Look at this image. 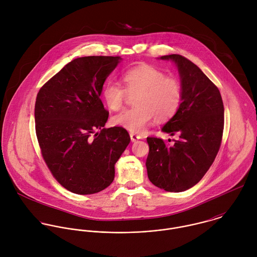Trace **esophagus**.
<instances>
[{
	"label": "esophagus",
	"instance_id": "34e87169",
	"mask_svg": "<svg viewBox=\"0 0 257 257\" xmlns=\"http://www.w3.org/2000/svg\"><path fill=\"white\" fill-rule=\"evenodd\" d=\"M130 136H131V140H132V142H133V143H135V142H137V141H139V140H141V139H142V137H141V136H138V135L133 134V133H132Z\"/></svg>",
	"mask_w": 257,
	"mask_h": 257
}]
</instances>
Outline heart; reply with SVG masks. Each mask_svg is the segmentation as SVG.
Listing matches in <instances>:
<instances>
[{
    "mask_svg": "<svg viewBox=\"0 0 257 257\" xmlns=\"http://www.w3.org/2000/svg\"><path fill=\"white\" fill-rule=\"evenodd\" d=\"M125 89L115 82L105 84L102 97L111 110L123 105L126 93L134 95L136 108L122 110L111 117V124L131 133L142 134L155 117L159 121L171 118L182 102V87L178 80L166 77L161 70L147 64L136 66L122 74Z\"/></svg>",
    "mask_w": 257,
    "mask_h": 257,
    "instance_id": "1",
    "label": "heart"
}]
</instances>
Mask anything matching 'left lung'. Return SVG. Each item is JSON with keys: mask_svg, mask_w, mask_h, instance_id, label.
Returning a JSON list of instances; mask_svg holds the SVG:
<instances>
[{"mask_svg": "<svg viewBox=\"0 0 257 257\" xmlns=\"http://www.w3.org/2000/svg\"><path fill=\"white\" fill-rule=\"evenodd\" d=\"M160 59L175 63L182 87L180 108L161 131L170 136L177 134L179 139L168 146L161 139L147 138V175L160 189L183 192L204 177L218 154L223 104L218 87L189 59L179 54Z\"/></svg>", "mask_w": 257, "mask_h": 257, "instance_id": "obj_1", "label": "left lung"}]
</instances>
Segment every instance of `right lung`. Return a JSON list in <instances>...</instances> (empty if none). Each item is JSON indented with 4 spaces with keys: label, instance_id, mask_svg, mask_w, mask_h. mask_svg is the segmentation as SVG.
Masks as SVG:
<instances>
[{
    "label": "right lung",
    "instance_id": "1",
    "mask_svg": "<svg viewBox=\"0 0 257 257\" xmlns=\"http://www.w3.org/2000/svg\"><path fill=\"white\" fill-rule=\"evenodd\" d=\"M120 60L76 58L37 94L36 132L42 157L55 179L75 194H95L110 186L114 164L131 142L124 128L104 127L109 111L100 99Z\"/></svg>",
    "mask_w": 257,
    "mask_h": 257
}]
</instances>
